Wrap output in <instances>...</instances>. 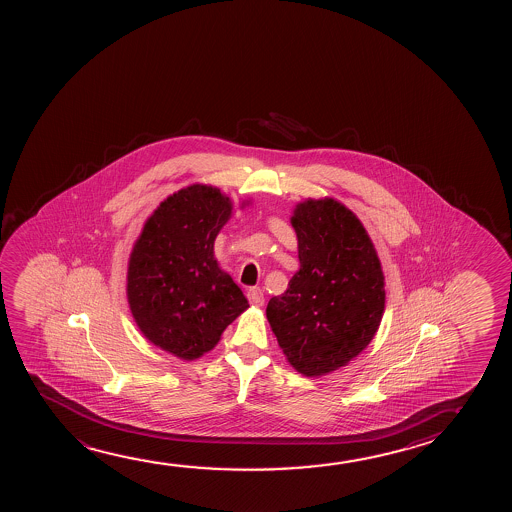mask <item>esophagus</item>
Returning <instances> with one entry per match:
<instances>
[{
	"label": "esophagus",
	"instance_id": "obj_1",
	"mask_svg": "<svg viewBox=\"0 0 512 512\" xmlns=\"http://www.w3.org/2000/svg\"><path fill=\"white\" fill-rule=\"evenodd\" d=\"M246 297H248V301L252 302L253 306H262L264 304V292L259 287L248 288Z\"/></svg>",
	"mask_w": 512,
	"mask_h": 512
}]
</instances>
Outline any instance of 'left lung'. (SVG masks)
<instances>
[{
  "label": "left lung",
  "mask_w": 512,
  "mask_h": 512,
  "mask_svg": "<svg viewBox=\"0 0 512 512\" xmlns=\"http://www.w3.org/2000/svg\"><path fill=\"white\" fill-rule=\"evenodd\" d=\"M292 225L301 269L266 315L295 371L322 376L371 343L385 311V276L364 225L334 199L299 204Z\"/></svg>",
  "instance_id": "1"
}]
</instances>
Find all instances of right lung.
Wrapping results in <instances>:
<instances>
[{"mask_svg": "<svg viewBox=\"0 0 512 512\" xmlns=\"http://www.w3.org/2000/svg\"><path fill=\"white\" fill-rule=\"evenodd\" d=\"M229 197L206 185L169 196L148 218L127 269V299L148 341L183 360L215 348L248 301L218 267L213 243Z\"/></svg>", "mask_w": 512, "mask_h": 512, "instance_id": "right-lung-1", "label": "right lung"}]
</instances>
